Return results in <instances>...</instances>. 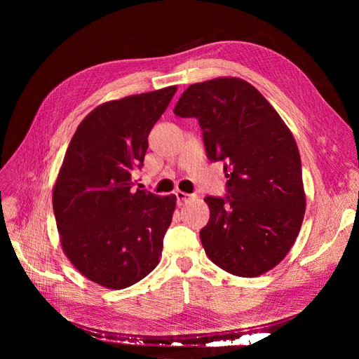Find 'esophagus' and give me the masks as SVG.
<instances>
[{"label": "esophagus", "instance_id": "34e87169", "mask_svg": "<svg viewBox=\"0 0 359 359\" xmlns=\"http://www.w3.org/2000/svg\"><path fill=\"white\" fill-rule=\"evenodd\" d=\"M175 196H177V203L178 205H184L189 199H191L194 194H189V193H184V191H175Z\"/></svg>", "mask_w": 359, "mask_h": 359}]
</instances>
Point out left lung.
I'll use <instances>...</instances> for the list:
<instances>
[{"mask_svg": "<svg viewBox=\"0 0 359 359\" xmlns=\"http://www.w3.org/2000/svg\"><path fill=\"white\" fill-rule=\"evenodd\" d=\"M196 118L210 161H223L226 196H206L205 253L238 277L280 264L306 212L301 157L290 130L253 85L238 78L193 83L173 109Z\"/></svg>", "mask_w": 359, "mask_h": 359, "instance_id": "8db88e82", "label": "left lung"}]
</instances>
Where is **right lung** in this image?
Returning <instances> with one entry per match:
<instances>
[{"mask_svg":"<svg viewBox=\"0 0 359 359\" xmlns=\"http://www.w3.org/2000/svg\"><path fill=\"white\" fill-rule=\"evenodd\" d=\"M177 86L97 106L73 135L52 203L64 253L97 285L124 289L153 271L177 198L132 190L148 135Z\"/></svg>","mask_w":359,"mask_h":359,"instance_id":"add662e5","label":"right lung"}]
</instances>
